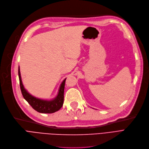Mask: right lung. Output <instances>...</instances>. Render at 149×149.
<instances>
[{
  "label": "right lung",
  "instance_id": "1",
  "mask_svg": "<svg viewBox=\"0 0 149 149\" xmlns=\"http://www.w3.org/2000/svg\"><path fill=\"white\" fill-rule=\"evenodd\" d=\"M18 75L21 93L24 98L26 100V101L35 110L41 113H53L58 111L62 107L64 101V85H65V81L66 79H64L61 84L58 94V95L54 99L52 100H44L36 98L35 97L32 96L25 89L21 80L19 66L18 69Z\"/></svg>",
  "mask_w": 149,
  "mask_h": 149
}]
</instances>
